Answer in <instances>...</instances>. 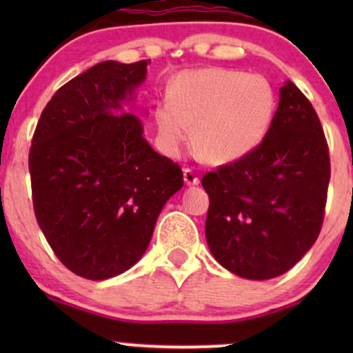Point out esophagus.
<instances>
[{"label": "esophagus", "instance_id": "34e87169", "mask_svg": "<svg viewBox=\"0 0 353 353\" xmlns=\"http://www.w3.org/2000/svg\"><path fill=\"white\" fill-rule=\"evenodd\" d=\"M184 181L188 185H196V184H199L201 179H199V176L192 171V169L185 168L184 169Z\"/></svg>", "mask_w": 353, "mask_h": 353}]
</instances>
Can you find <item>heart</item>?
<instances>
[{
  "mask_svg": "<svg viewBox=\"0 0 353 353\" xmlns=\"http://www.w3.org/2000/svg\"><path fill=\"white\" fill-rule=\"evenodd\" d=\"M277 111V92L262 74L208 68L182 72L168 101L154 111L163 149L177 156L190 139L212 164H229L252 152L265 139Z\"/></svg>",
  "mask_w": 353,
  "mask_h": 353,
  "instance_id": "heart-1",
  "label": "heart"
}]
</instances>
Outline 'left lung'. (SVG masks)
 Listing matches in <instances>:
<instances>
[{"label":"left lung","mask_w":353,"mask_h":353,"mask_svg":"<svg viewBox=\"0 0 353 353\" xmlns=\"http://www.w3.org/2000/svg\"><path fill=\"white\" fill-rule=\"evenodd\" d=\"M279 99L265 139L202 177L210 252L250 281L292 269L317 241L325 214L330 156L322 124L292 81Z\"/></svg>","instance_id":"left-lung-1"}]
</instances>
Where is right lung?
Here are the masks:
<instances>
[{
	"label": "right lung",
	"mask_w": 353,
	"mask_h": 353,
	"mask_svg": "<svg viewBox=\"0 0 353 353\" xmlns=\"http://www.w3.org/2000/svg\"><path fill=\"white\" fill-rule=\"evenodd\" d=\"M151 61H103L72 78L43 109L30 149L34 216L71 272L104 281L143 257L159 212L182 188L179 164L123 112Z\"/></svg>",
	"instance_id": "right-lung-1"
}]
</instances>
